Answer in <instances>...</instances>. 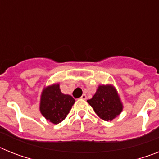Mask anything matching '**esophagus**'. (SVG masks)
Returning a JSON list of instances; mask_svg holds the SVG:
<instances>
[{"instance_id": "esophagus-1", "label": "esophagus", "mask_w": 159, "mask_h": 159, "mask_svg": "<svg viewBox=\"0 0 159 159\" xmlns=\"http://www.w3.org/2000/svg\"><path fill=\"white\" fill-rule=\"evenodd\" d=\"M81 98H82V99H84V100H86V98H87V97H86V95L85 94H83L82 95V97H81Z\"/></svg>"}]
</instances>
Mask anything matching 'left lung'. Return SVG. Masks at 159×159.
Wrapping results in <instances>:
<instances>
[{
    "mask_svg": "<svg viewBox=\"0 0 159 159\" xmlns=\"http://www.w3.org/2000/svg\"><path fill=\"white\" fill-rule=\"evenodd\" d=\"M87 102L93 107L94 112L106 121L112 120L120 114L123 105L116 88L111 85H102L92 98Z\"/></svg>",
    "mask_w": 159,
    "mask_h": 159,
    "instance_id": "8db88e82",
    "label": "left lung"
}]
</instances>
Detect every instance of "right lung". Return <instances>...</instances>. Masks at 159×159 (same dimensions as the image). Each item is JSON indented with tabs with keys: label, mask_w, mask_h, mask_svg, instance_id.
Segmentation results:
<instances>
[{
	"label": "right lung",
	"mask_w": 159,
	"mask_h": 159,
	"mask_svg": "<svg viewBox=\"0 0 159 159\" xmlns=\"http://www.w3.org/2000/svg\"><path fill=\"white\" fill-rule=\"evenodd\" d=\"M74 102L71 95L61 93L59 84H53L43 90L39 110L48 120L57 125L67 116Z\"/></svg>",
	"instance_id": "add662e5"
}]
</instances>
